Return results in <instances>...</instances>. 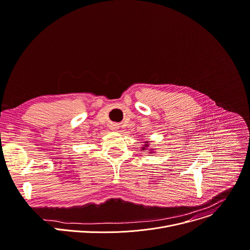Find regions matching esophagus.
Wrapping results in <instances>:
<instances>
[{
  "instance_id": "obj_1",
  "label": "esophagus",
  "mask_w": 250,
  "mask_h": 250,
  "mask_svg": "<svg viewBox=\"0 0 250 250\" xmlns=\"http://www.w3.org/2000/svg\"><path fill=\"white\" fill-rule=\"evenodd\" d=\"M115 128H117V127H115Z\"/></svg>"
}]
</instances>
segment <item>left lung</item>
<instances>
[{"mask_svg":"<svg viewBox=\"0 0 250 250\" xmlns=\"http://www.w3.org/2000/svg\"><path fill=\"white\" fill-rule=\"evenodd\" d=\"M149 142H144V146H142V150H147V149H149V151L148 152H154V151H152V150H154V148H148L149 147V144H148Z\"/></svg>","mask_w":250,"mask_h":250,"instance_id":"8db88e82","label":"left lung"}]
</instances>
